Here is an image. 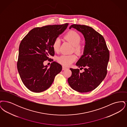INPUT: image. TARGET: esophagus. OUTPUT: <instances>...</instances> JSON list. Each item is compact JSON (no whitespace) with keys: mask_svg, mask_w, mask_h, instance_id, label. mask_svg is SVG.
I'll return each mask as SVG.
<instances>
[{"mask_svg":"<svg viewBox=\"0 0 127 127\" xmlns=\"http://www.w3.org/2000/svg\"><path fill=\"white\" fill-rule=\"evenodd\" d=\"M66 68H67V67H65V66H62V70H63L66 69Z\"/></svg>","mask_w":127,"mask_h":127,"instance_id":"1","label":"esophagus"}]
</instances>
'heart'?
<instances>
[{"mask_svg":"<svg viewBox=\"0 0 127 127\" xmlns=\"http://www.w3.org/2000/svg\"><path fill=\"white\" fill-rule=\"evenodd\" d=\"M65 38L74 46V50L76 53L80 54L83 52V47L80 44L81 38L78 33L75 31L71 30L65 35ZM60 45L61 39L59 38H56L54 40L52 46L54 51L56 52H58L60 50ZM76 60L77 57L74 54L62 55L57 59L58 61L65 66H70Z\"/></svg>","mask_w":127,"mask_h":127,"instance_id":"heart-1","label":"heart"}]
</instances>
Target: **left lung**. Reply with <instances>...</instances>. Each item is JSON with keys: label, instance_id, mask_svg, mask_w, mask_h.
Returning <instances> with one entry per match:
<instances>
[{"label": "left lung", "instance_id": "obj_1", "mask_svg": "<svg viewBox=\"0 0 127 127\" xmlns=\"http://www.w3.org/2000/svg\"><path fill=\"white\" fill-rule=\"evenodd\" d=\"M74 28L84 36L85 46L83 55L76 63V66L84 69L80 73L79 69L70 68L72 75L68 79L70 87L81 93L95 90L106 76L109 52L103 36L91 27L73 24Z\"/></svg>", "mask_w": 127, "mask_h": 127}]
</instances>
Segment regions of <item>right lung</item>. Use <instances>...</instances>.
<instances>
[{"label": "right lung", "mask_w": 127, "mask_h": 127, "mask_svg": "<svg viewBox=\"0 0 127 127\" xmlns=\"http://www.w3.org/2000/svg\"><path fill=\"white\" fill-rule=\"evenodd\" d=\"M68 25L34 28L21 41L17 68L23 84L30 91L39 93L46 91L52 84L55 76L61 72L62 66L58 63L54 61L48 67L43 62L50 61L49 57L54 56L52 43Z\"/></svg>", "instance_id": "add662e5"}]
</instances>
